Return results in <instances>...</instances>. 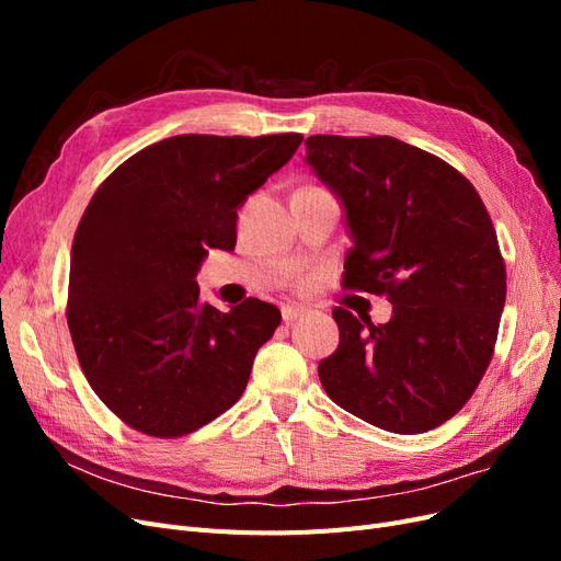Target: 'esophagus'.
Returning <instances> with one entry per match:
<instances>
[{
    "label": "esophagus",
    "mask_w": 561,
    "mask_h": 561,
    "mask_svg": "<svg viewBox=\"0 0 561 561\" xmlns=\"http://www.w3.org/2000/svg\"><path fill=\"white\" fill-rule=\"evenodd\" d=\"M283 320L285 322H293V320H297V318H301L304 313H307V309L304 307H295V304H287V307H283Z\"/></svg>",
    "instance_id": "1"
}]
</instances>
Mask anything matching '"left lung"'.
Here are the masks:
<instances>
[{
  "label": "left lung",
  "instance_id": "1",
  "mask_svg": "<svg viewBox=\"0 0 561 561\" xmlns=\"http://www.w3.org/2000/svg\"><path fill=\"white\" fill-rule=\"evenodd\" d=\"M304 161L344 210V285L393 304L381 325L332 311L339 346L320 383L371 426L426 433L461 410L494 353L505 266L484 203L443 159L388 135H313Z\"/></svg>",
  "mask_w": 561,
  "mask_h": 561
}]
</instances>
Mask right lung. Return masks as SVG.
<instances>
[{
  "mask_svg": "<svg viewBox=\"0 0 561 561\" xmlns=\"http://www.w3.org/2000/svg\"><path fill=\"white\" fill-rule=\"evenodd\" d=\"M299 133L175 135L100 184L70 252V325L95 396L135 431L180 437L243 396L280 325L274 304L201 299L208 250L236 245V210L293 159Z\"/></svg>",
  "mask_w": 561,
  "mask_h": 561,
  "instance_id": "right-lung-1",
  "label": "right lung"
}]
</instances>
